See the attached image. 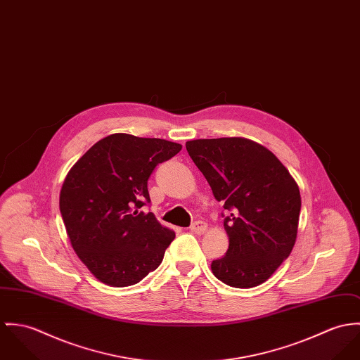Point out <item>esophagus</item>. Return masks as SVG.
I'll use <instances>...</instances> for the list:
<instances>
[{
  "mask_svg": "<svg viewBox=\"0 0 360 360\" xmlns=\"http://www.w3.org/2000/svg\"><path fill=\"white\" fill-rule=\"evenodd\" d=\"M191 231H192L193 233L201 235V233H204V232L207 231V224H205L204 221H195V222L191 225Z\"/></svg>",
  "mask_w": 360,
  "mask_h": 360,
  "instance_id": "esophagus-1",
  "label": "esophagus"
}]
</instances>
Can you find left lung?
Segmentation results:
<instances>
[{
    "label": "left lung",
    "mask_w": 360,
    "mask_h": 360,
    "mask_svg": "<svg viewBox=\"0 0 360 360\" xmlns=\"http://www.w3.org/2000/svg\"><path fill=\"white\" fill-rule=\"evenodd\" d=\"M186 150L228 211L229 248L212 261V274L238 288L266 281L295 244L297 182L271 150L245 138L195 139L186 142Z\"/></svg>",
    "instance_id": "1"
}]
</instances>
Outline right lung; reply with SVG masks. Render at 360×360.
<instances>
[{
  "label": "right lung",
  "instance_id": "add662e5",
  "mask_svg": "<svg viewBox=\"0 0 360 360\" xmlns=\"http://www.w3.org/2000/svg\"><path fill=\"white\" fill-rule=\"evenodd\" d=\"M182 146L112 134L96 142L65 178L59 208L82 264L102 283L132 285L155 271L175 238L152 212L148 179Z\"/></svg>",
  "mask_w": 360,
  "mask_h": 360
}]
</instances>
